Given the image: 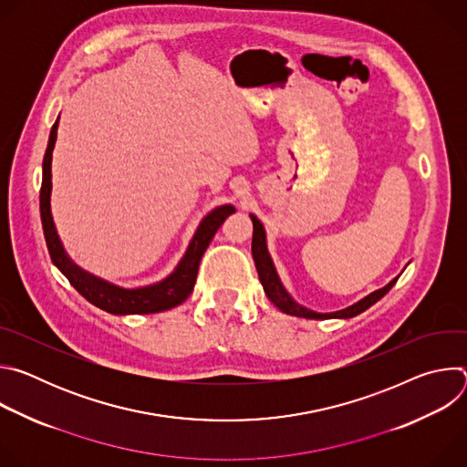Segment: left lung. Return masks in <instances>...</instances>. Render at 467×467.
I'll return each mask as SVG.
<instances>
[{
  "label": "left lung",
  "mask_w": 467,
  "mask_h": 467,
  "mask_svg": "<svg viewBox=\"0 0 467 467\" xmlns=\"http://www.w3.org/2000/svg\"><path fill=\"white\" fill-rule=\"evenodd\" d=\"M251 222H253V242H251V253H253V260H254V265H256V272H258V279L264 286V292L265 296H268V299L279 308L283 310L285 314H292V316H299V317H308V319H328V317H353L360 312H364L366 308H369L371 305H375L380 297H384L389 288L397 283L399 277H395L393 281H389L384 288L380 290H375L373 294L366 296L364 299H360L358 303L344 308V310H338V312H330V314H319V312H314V310H308L301 305H297L290 296L288 292L285 290V286L281 285L279 281V275L275 272V265H274V260L268 253V245H265V233H264V227L262 223L251 214Z\"/></svg>",
  "instance_id": "8db88e82"
}]
</instances>
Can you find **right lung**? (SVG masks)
<instances>
[{
    "instance_id": "1",
    "label": "right lung",
    "mask_w": 467,
    "mask_h": 467,
    "mask_svg": "<svg viewBox=\"0 0 467 467\" xmlns=\"http://www.w3.org/2000/svg\"><path fill=\"white\" fill-rule=\"evenodd\" d=\"M57 127L58 119L53 123L51 132H49V140L42 162V186H40V218H42V229H44V238L46 245L49 251V256L57 268L66 275V279L70 281V285L92 305L98 308L125 316V314H155L162 310H170L192 294L197 270H199V262H202L203 253L207 251L211 240L214 238L216 231L222 227V223L234 213L233 205H223L214 209L211 214L203 218V222L199 223L182 260L175 268V272L166 277L164 281L144 286V288H135V290H127L114 286L107 281H101L87 272H83L79 265H76L70 256L66 254L58 234L55 231V223L51 218V207H49V195H51V153L55 148L57 140Z\"/></svg>"
}]
</instances>
